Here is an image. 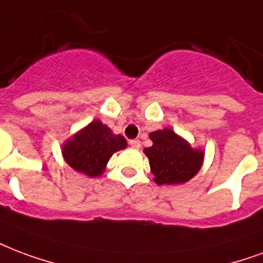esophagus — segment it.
Returning <instances> with one entry per match:
<instances>
[{"label":"esophagus","instance_id":"1","mask_svg":"<svg viewBox=\"0 0 263 263\" xmlns=\"http://www.w3.org/2000/svg\"><path fill=\"white\" fill-rule=\"evenodd\" d=\"M129 146H131V147H135V149H139V147H140V140L139 139L129 140Z\"/></svg>","mask_w":263,"mask_h":263}]
</instances>
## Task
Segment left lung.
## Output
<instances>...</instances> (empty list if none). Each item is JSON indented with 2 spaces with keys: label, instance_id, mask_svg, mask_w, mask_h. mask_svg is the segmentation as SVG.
Here are the masks:
<instances>
[{
  "label": "left lung",
  "instance_id": "8db88e82",
  "mask_svg": "<svg viewBox=\"0 0 263 263\" xmlns=\"http://www.w3.org/2000/svg\"><path fill=\"white\" fill-rule=\"evenodd\" d=\"M153 146L143 152L157 185H179L192 179L203 165L204 152L193 149L183 138L168 128L150 134Z\"/></svg>",
  "mask_w": 263,
  "mask_h": 263
}]
</instances>
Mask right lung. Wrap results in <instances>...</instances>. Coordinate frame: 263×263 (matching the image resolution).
<instances>
[{
  "label": "right lung",
  "mask_w": 263,
  "mask_h": 263,
  "mask_svg": "<svg viewBox=\"0 0 263 263\" xmlns=\"http://www.w3.org/2000/svg\"><path fill=\"white\" fill-rule=\"evenodd\" d=\"M125 147L124 136L114 135L107 125L95 120L66 142L62 154L74 171L93 178L102 175L110 157Z\"/></svg>",
  "instance_id": "1"
}]
</instances>
